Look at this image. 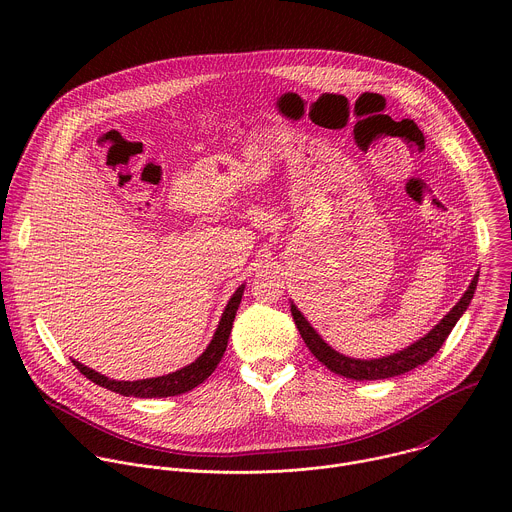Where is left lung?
Returning a JSON list of instances; mask_svg holds the SVG:
<instances>
[{
  "instance_id": "left-lung-1",
  "label": "left lung",
  "mask_w": 512,
  "mask_h": 512,
  "mask_svg": "<svg viewBox=\"0 0 512 512\" xmlns=\"http://www.w3.org/2000/svg\"><path fill=\"white\" fill-rule=\"evenodd\" d=\"M478 283V273L474 275L472 283L468 285L466 294L460 298V302L444 316V320L433 326L421 340H417L415 344L393 352L389 356L383 358H371V360H360V358H350L344 356L340 352H336L332 346H328L322 336L310 326V322L304 318V314L291 304V316H294V322L306 342V346L312 350V354L326 364V367L346 379H354V381H379V379H389V377H397L403 373H409L411 369L419 367V364L427 362L437 350L442 348V344L446 342V338L450 336L452 328L456 326V322L462 318V314L468 310L472 298H474V289Z\"/></svg>"
}]
</instances>
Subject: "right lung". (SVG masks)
Here are the masks:
<instances>
[{
	"instance_id": "1",
	"label": "right lung",
	"mask_w": 512,
	"mask_h": 512,
	"mask_svg": "<svg viewBox=\"0 0 512 512\" xmlns=\"http://www.w3.org/2000/svg\"><path fill=\"white\" fill-rule=\"evenodd\" d=\"M243 291H245V285H241L233 294V298L229 300V304L223 312V318H221V322H218V328H216L210 344L206 346V350L192 364H188V367H184L176 373L156 377V379H141V381H115L101 373H95L93 369L85 367V364H81L79 360H72V364H75V367L95 385H101V387H105L113 393L125 395V397L152 399V397H174V395L188 393L194 387H198L202 381H206L212 375V371L216 369V364L221 362V358L227 350V342H229V336L233 330V322H235L241 298H243Z\"/></svg>"
}]
</instances>
